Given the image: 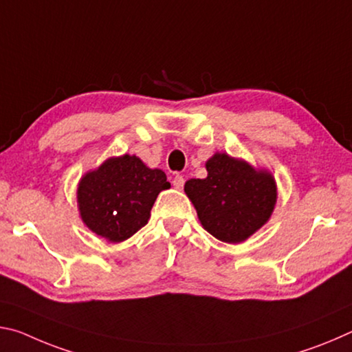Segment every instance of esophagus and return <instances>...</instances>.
<instances>
[{
  "instance_id": "esophagus-1",
  "label": "esophagus",
  "mask_w": 352,
  "mask_h": 352,
  "mask_svg": "<svg viewBox=\"0 0 352 352\" xmlns=\"http://www.w3.org/2000/svg\"><path fill=\"white\" fill-rule=\"evenodd\" d=\"M172 184H174L175 189H183L184 186V178L182 175H175L174 180H172Z\"/></svg>"
}]
</instances>
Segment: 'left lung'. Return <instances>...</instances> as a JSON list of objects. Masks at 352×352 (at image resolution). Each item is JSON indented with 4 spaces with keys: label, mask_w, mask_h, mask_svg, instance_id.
Returning <instances> with one entry per match:
<instances>
[{
    "label": "left lung",
    "mask_w": 352,
    "mask_h": 352,
    "mask_svg": "<svg viewBox=\"0 0 352 352\" xmlns=\"http://www.w3.org/2000/svg\"><path fill=\"white\" fill-rule=\"evenodd\" d=\"M206 170V178L184 183L201 226L222 242H243L272 216L278 197L275 178L226 153H214Z\"/></svg>",
    "instance_id": "obj_1"
}]
</instances>
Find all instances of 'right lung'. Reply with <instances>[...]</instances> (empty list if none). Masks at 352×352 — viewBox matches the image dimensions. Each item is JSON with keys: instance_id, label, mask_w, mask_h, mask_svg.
<instances>
[{"instance_id": "add662e5", "label": "right lung", "mask_w": 352, "mask_h": 352, "mask_svg": "<svg viewBox=\"0 0 352 352\" xmlns=\"http://www.w3.org/2000/svg\"><path fill=\"white\" fill-rule=\"evenodd\" d=\"M169 186L162 169L147 168L135 155L109 158L80 178V217L93 233L122 242L147 223L158 194Z\"/></svg>"}]
</instances>
